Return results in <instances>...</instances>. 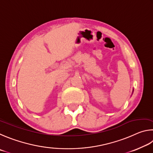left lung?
Masks as SVG:
<instances>
[{"instance_id": "8db88e82", "label": "left lung", "mask_w": 153, "mask_h": 153, "mask_svg": "<svg viewBox=\"0 0 153 153\" xmlns=\"http://www.w3.org/2000/svg\"><path fill=\"white\" fill-rule=\"evenodd\" d=\"M133 91H134V89H133ZM132 93H133V92H132Z\"/></svg>"}]
</instances>
